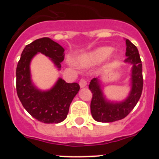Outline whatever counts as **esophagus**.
I'll use <instances>...</instances> for the list:
<instances>
[{
	"label": "esophagus",
	"instance_id": "1",
	"mask_svg": "<svg viewBox=\"0 0 159 159\" xmlns=\"http://www.w3.org/2000/svg\"><path fill=\"white\" fill-rule=\"evenodd\" d=\"M80 86L81 88H84L87 86V81L84 79H81L80 81Z\"/></svg>",
	"mask_w": 159,
	"mask_h": 159
}]
</instances>
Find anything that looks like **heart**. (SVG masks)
Listing matches in <instances>:
<instances>
[{
    "label": "heart",
    "mask_w": 159,
    "mask_h": 159,
    "mask_svg": "<svg viewBox=\"0 0 159 159\" xmlns=\"http://www.w3.org/2000/svg\"><path fill=\"white\" fill-rule=\"evenodd\" d=\"M112 51H113V48L108 46L97 48L92 51L81 55L80 57H79L77 62L79 65L83 67L95 65L107 58Z\"/></svg>",
    "instance_id": "obj_1"
}]
</instances>
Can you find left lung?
<instances>
[{
    "label": "left lung",
    "mask_w": 159,
    "mask_h": 159,
    "mask_svg": "<svg viewBox=\"0 0 159 159\" xmlns=\"http://www.w3.org/2000/svg\"><path fill=\"white\" fill-rule=\"evenodd\" d=\"M126 60L125 63L131 64L130 91L123 101L108 100L102 91L100 76L93 78L89 84L92 93L91 113L95 121L112 123L124 119L133 110L141 97L143 87V65L139 53L135 45L126 39Z\"/></svg>",
    "instance_id": "8db88e82"
}]
</instances>
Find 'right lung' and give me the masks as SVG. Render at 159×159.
Returning <instances> with one entry per match:
<instances>
[{
	"label": "right lung",
	"instance_id": "add662e5",
	"mask_svg": "<svg viewBox=\"0 0 159 159\" xmlns=\"http://www.w3.org/2000/svg\"><path fill=\"white\" fill-rule=\"evenodd\" d=\"M64 49L48 37L34 40L25 46L16 67V92L25 109L38 121L59 123L67 118L69 107L80 91L77 83H66L59 78L52 88L43 91L32 80L30 64L33 57L42 53L52 60L58 70L64 59Z\"/></svg>",
	"mask_w": 159,
	"mask_h": 159
}]
</instances>
